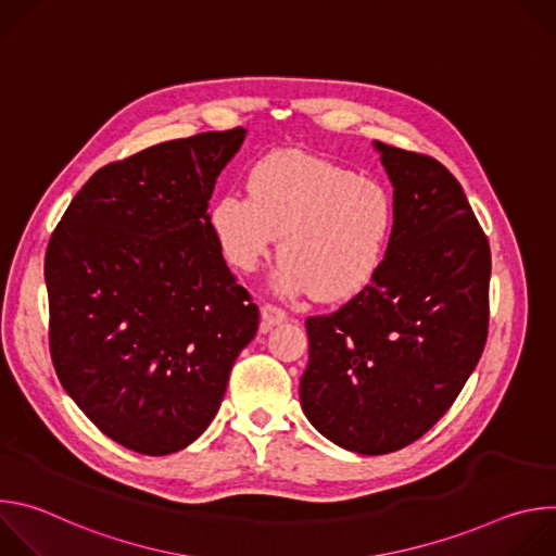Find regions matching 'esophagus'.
I'll return each instance as SVG.
<instances>
[{"label":"esophagus","mask_w":556,"mask_h":556,"mask_svg":"<svg viewBox=\"0 0 556 556\" xmlns=\"http://www.w3.org/2000/svg\"><path fill=\"white\" fill-rule=\"evenodd\" d=\"M286 319H288L286 309H281V307L273 305V303L262 305V326H264L266 330H268V328H275V326H279V324H283Z\"/></svg>","instance_id":"esophagus-1"}]
</instances>
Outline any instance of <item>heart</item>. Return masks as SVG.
Instances as JSON below:
<instances>
[{
    "instance_id": "obj_1",
    "label": "heart",
    "mask_w": 556,
    "mask_h": 556,
    "mask_svg": "<svg viewBox=\"0 0 556 556\" xmlns=\"http://www.w3.org/2000/svg\"><path fill=\"white\" fill-rule=\"evenodd\" d=\"M249 195L222 193L208 213L228 266L253 273L279 240V294L345 301L376 277L395 211L374 178L303 151H275L251 169Z\"/></svg>"
}]
</instances>
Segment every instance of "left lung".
Masks as SVG:
<instances>
[{
	"label": "left lung",
	"mask_w": 556,
	"mask_h": 556,
	"mask_svg": "<svg viewBox=\"0 0 556 556\" xmlns=\"http://www.w3.org/2000/svg\"><path fill=\"white\" fill-rule=\"evenodd\" d=\"M393 187V232L376 277L341 309L305 321L299 395L330 442L384 455L453 405L489 334L491 249L451 172L374 140Z\"/></svg>",
	"instance_id": "obj_1"
}]
</instances>
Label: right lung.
<instances>
[{
    "label": "right lung",
    "mask_w": 556,
    "mask_h": 556,
    "mask_svg": "<svg viewBox=\"0 0 556 556\" xmlns=\"http://www.w3.org/2000/svg\"><path fill=\"white\" fill-rule=\"evenodd\" d=\"M244 127L142 149L74 195L46 251L50 354L108 438L169 455L215 418L260 309L208 226L215 180Z\"/></svg>",
    "instance_id": "1"
}]
</instances>
